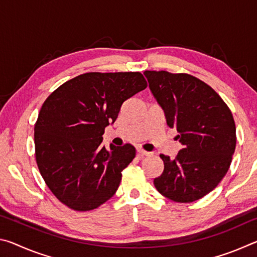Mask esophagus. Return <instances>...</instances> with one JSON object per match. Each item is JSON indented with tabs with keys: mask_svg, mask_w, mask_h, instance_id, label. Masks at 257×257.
<instances>
[{
	"mask_svg": "<svg viewBox=\"0 0 257 257\" xmlns=\"http://www.w3.org/2000/svg\"><path fill=\"white\" fill-rule=\"evenodd\" d=\"M137 153H138V155L139 156H149V155H151V153L150 152H146V151H144V150H142V149H138L137 150Z\"/></svg>",
	"mask_w": 257,
	"mask_h": 257,
	"instance_id": "obj_1",
	"label": "esophagus"
}]
</instances>
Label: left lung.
<instances>
[{"mask_svg":"<svg viewBox=\"0 0 257 257\" xmlns=\"http://www.w3.org/2000/svg\"><path fill=\"white\" fill-rule=\"evenodd\" d=\"M144 75L182 144L173 160L160 155L164 170L154 179L155 188L173 202L197 201L219 185L231 164L236 149L232 113L212 87L188 73L146 70Z\"/></svg>","mask_w":257,"mask_h":257,"instance_id":"8db88e82","label":"left lung"}]
</instances>
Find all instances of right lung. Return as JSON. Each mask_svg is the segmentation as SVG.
<instances>
[{"mask_svg": "<svg viewBox=\"0 0 257 257\" xmlns=\"http://www.w3.org/2000/svg\"><path fill=\"white\" fill-rule=\"evenodd\" d=\"M146 87L141 72H87L45 99L34 128L35 156L45 184L64 205L90 211L115 194L136 150L130 144L106 150L102 136L122 103Z\"/></svg>", "mask_w": 257, "mask_h": 257, "instance_id": "add662e5", "label": "right lung"}]
</instances>
